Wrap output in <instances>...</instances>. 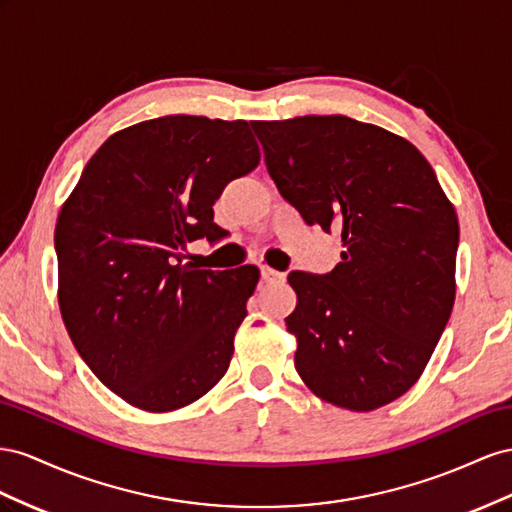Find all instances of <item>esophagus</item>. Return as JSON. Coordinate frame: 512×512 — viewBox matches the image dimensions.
Masks as SVG:
<instances>
[{
  "mask_svg": "<svg viewBox=\"0 0 512 512\" xmlns=\"http://www.w3.org/2000/svg\"><path fill=\"white\" fill-rule=\"evenodd\" d=\"M261 279H264V281H283L285 274L283 272H276V270H272L268 266H261Z\"/></svg>",
  "mask_w": 512,
  "mask_h": 512,
  "instance_id": "esophagus-1",
  "label": "esophagus"
}]
</instances>
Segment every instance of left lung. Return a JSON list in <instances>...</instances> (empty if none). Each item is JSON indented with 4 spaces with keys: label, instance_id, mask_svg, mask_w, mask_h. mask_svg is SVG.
<instances>
[{
    "label": "left lung",
    "instance_id": "left-lung-1",
    "mask_svg": "<svg viewBox=\"0 0 512 512\" xmlns=\"http://www.w3.org/2000/svg\"><path fill=\"white\" fill-rule=\"evenodd\" d=\"M253 130L279 193L345 246L332 272L289 274L296 371L345 410L388 405L418 382L455 304V208L427 158L386 128L304 115Z\"/></svg>",
    "mask_w": 512,
    "mask_h": 512
}]
</instances>
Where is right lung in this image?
I'll return each instance as SVG.
<instances>
[{
  "label": "right lung",
  "mask_w": 512,
  "mask_h": 512,
  "mask_svg": "<svg viewBox=\"0 0 512 512\" xmlns=\"http://www.w3.org/2000/svg\"><path fill=\"white\" fill-rule=\"evenodd\" d=\"M257 165L248 122L165 115L111 135L64 201L62 319L92 373L139 410L191 405L229 369L259 270L182 259L188 242L223 238L214 201Z\"/></svg>",
  "instance_id": "add662e5"
}]
</instances>
